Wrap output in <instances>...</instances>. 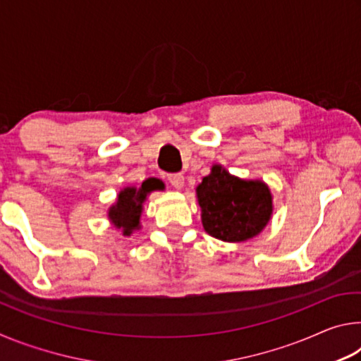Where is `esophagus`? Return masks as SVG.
<instances>
[{"label": "esophagus", "instance_id": "1", "mask_svg": "<svg viewBox=\"0 0 361 361\" xmlns=\"http://www.w3.org/2000/svg\"><path fill=\"white\" fill-rule=\"evenodd\" d=\"M167 178L170 185L176 189H183V186H185V176H183V173H170Z\"/></svg>", "mask_w": 361, "mask_h": 361}]
</instances>
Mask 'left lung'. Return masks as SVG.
Segmentation results:
<instances>
[{
    "label": "left lung",
    "mask_w": 361,
    "mask_h": 361,
    "mask_svg": "<svg viewBox=\"0 0 361 361\" xmlns=\"http://www.w3.org/2000/svg\"><path fill=\"white\" fill-rule=\"evenodd\" d=\"M205 232L218 240L239 243L261 234L271 221L272 192L262 180H243L213 164L195 188Z\"/></svg>",
    "instance_id": "obj_1"
}]
</instances>
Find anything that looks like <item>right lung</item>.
Returning <instances> with one entry per match:
<instances>
[{"mask_svg":"<svg viewBox=\"0 0 361 361\" xmlns=\"http://www.w3.org/2000/svg\"><path fill=\"white\" fill-rule=\"evenodd\" d=\"M161 189H164V183L156 178L145 180L140 186L122 188L116 197V202L106 212L113 228L119 229L126 237L142 229L140 221H142L143 204L152 191H161Z\"/></svg>","mask_w":361,"mask_h":361,"instance_id":"1","label":"right lung"}]
</instances>
